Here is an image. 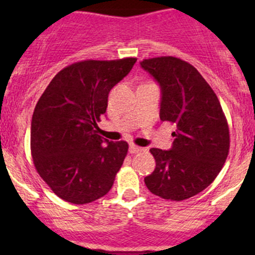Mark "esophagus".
Wrapping results in <instances>:
<instances>
[{"mask_svg": "<svg viewBox=\"0 0 255 255\" xmlns=\"http://www.w3.org/2000/svg\"><path fill=\"white\" fill-rule=\"evenodd\" d=\"M143 150H144V148H142V146L134 145V144H130L129 145L130 153H139V151H143Z\"/></svg>", "mask_w": 255, "mask_h": 255, "instance_id": "esophagus-1", "label": "esophagus"}]
</instances>
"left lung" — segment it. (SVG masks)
I'll return each instance as SVG.
<instances>
[{
    "label": "left lung",
    "mask_w": 255,
    "mask_h": 255,
    "mask_svg": "<svg viewBox=\"0 0 255 255\" xmlns=\"http://www.w3.org/2000/svg\"><path fill=\"white\" fill-rule=\"evenodd\" d=\"M140 66L160 85V120L176 126L170 150L150 149L156 165L144 182L161 199H190L216 179L227 159V120L213 90L191 64L159 56L144 59Z\"/></svg>",
    "instance_id": "obj_1"
}]
</instances>
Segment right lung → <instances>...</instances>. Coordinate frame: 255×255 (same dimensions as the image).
Instances as JSON below:
<instances>
[{"mask_svg":"<svg viewBox=\"0 0 255 255\" xmlns=\"http://www.w3.org/2000/svg\"><path fill=\"white\" fill-rule=\"evenodd\" d=\"M135 58L82 60L59 71L35 105L30 151L39 176L64 201L85 205L105 196L128 151L109 142L97 122L109 94L133 68Z\"/></svg>","mask_w":255,"mask_h":255,"instance_id":"1","label":"right lung"}]
</instances>
